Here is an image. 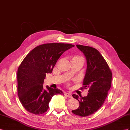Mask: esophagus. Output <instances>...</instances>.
Masks as SVG:
<instances>
[{
    "mask_svg": "<svg viewBox=\"0 0 130 130\" xmlns=\"http://www.w3.org/2000/svg\"><path fill=\"white\" fill-rule=\"evenodd\" d=\"M65 95H66V97H68L69 98H71L72 97V95L70 93H67V92H65L64 93Z\"/></svg>",
    "mask_w": 130,
    "mask_h": 130,
    "instance_id": "34e87169",
    "label": "esophagus"
}]
</instances>
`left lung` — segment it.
<instances>
[{
    "instance_id": "left-lung-1",
    "label": "left lung",
    "mask_w": 130,
    "mask_h": 130,
    "mask_svg": "<svg viewBox=\"0 0 130 130\" xmlns=\"http://www.w3.org/2000/svg\"><path fill=\"white\" fill-rule=\"evenodd\" d=\"M87 60V69L83 81L84 87L89 88L88 94L82 97L72 94L78 100L79 107L72 110L74 114L88 116L101 107L111 87L112 73L105 60L97 49L88 46L76 45Z\"/></svg>"
}]
</instances>
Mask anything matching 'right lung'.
<instances>
[{"instance_id":"obj_1","label":"right lung","mask_w":130,"mask_h":130,"mask_svg":"<svg viewBox=\"0 0 130 130\" xmlns=\"http://www.w3.org/2000/svg\"><path fill=\"white\" fill-rule=\"evenodd\" d=\"M75 46L65 43H46L36 46L29 52L18 70L19 98L26 110L39 115L48 110L54 95L62 94L58 88L43 87L46 74L52 73L60 56Z\"/></svg>"}]
</instances>
